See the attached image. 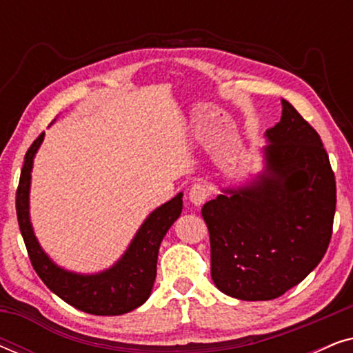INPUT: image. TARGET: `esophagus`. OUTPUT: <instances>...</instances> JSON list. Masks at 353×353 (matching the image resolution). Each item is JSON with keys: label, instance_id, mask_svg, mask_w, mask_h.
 I'll return each mask as SVG.
<instances>
[{"label": "esophagus", "instance_id": "esophagus-1", "mask_svg": "<svg viewBox=\"0 0 353 353\" xmlns=\"http://www.w3.org/2000/svg\"><path fill=\"white\" fill-rule=\"evenodd\" d=\"M209 196H210V190L209 186L204 185V183H196V185L190 190V201L194 205L204 204Z\"/></svg>", "mask_w": 353, "mask_h": 353}]
</instances>
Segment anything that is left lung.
<instances>
[{"mask_svg": "<svg viewBox=\"0 0 353 353\" xmlns=\"http://www.w3.org/2000/svg\"><path fill=\"white\" fill-rule=\"evenodd\" d=\"M267 130V173L202 205L210 274L226 296L272 301L297 286L325 257L336 212V178L316 130L281 99Z\"/></svg>", "mask_w": 353, "mask_h": 353, "instance_id": "left-lung-1", "label": "left lung"}]
</instances>
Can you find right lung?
Returning <instances> with one entry per match:
<instances>
[{"instance_id":"right-lung-1","label":"right lung","mask_w":353,"mask_h":353,"mask_svg":"<svg viewBox=\"0 0 353 353\" xmlns=\"http://www.w3.org/2000/svg\"><path fill=\"white\" fill-rule=\"evenodd\" d=\"M45 137L43 132L23 159V167L16 192V212L19 228L26 243L28 259L41 281L69 305L91 315H123L143 305L151 294L157 273V254L163 236L181 214V192L159 207L148 216L134 236L130 248L112 268L99 274H75L56 267L33 234L28 219V190L30 172L37 149Z\"/></svg>"}]
</instances>
